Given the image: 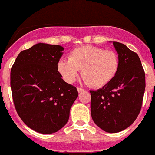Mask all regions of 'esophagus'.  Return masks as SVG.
Returning a JSON list of instances; mask_svg holds the SVG:
<instances>
[{"label":"esophagus","mask_w":155,"mask_h":155,"mask_svg":"<svg viewBox=\"0 0 155 155\" xmlns=\"http://www.w3.org/2000/svg\"><path fill=\"white\" fill-rule=\"evenodd\" d=\"M77 91H78V92H79V93H81V92H83L84 91V89H83V88H80V87H78L77 88Z\"/></svg>","instance_id":"1"}]
</instances>
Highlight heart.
Segmentation results:
<instances>
[{
    "label": "heart",
    "instance_id": "1",
    "mask_svg": "<svg viewBox=\"0 0 155 155\" xmlns=\"http://www.w3.org/2000/svg\"><path fill=\"white\" fill-rule=\"evenodd\" d=\"M118 55L94 45H84L72 49L68 60L61 59L58 71L64 81L72 84L82 69V76L92 87H102L114 80L119 70Z\"/></svg>",
    "mask_w": 155,
    "mask_h": 155
}]
</instances>
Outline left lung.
<instances>
[{
	"instance_id": "1",
	"label": "left lung",
	"mask_w": 155,
	"mask_h": 155,
	"mask_svg": "<svg viewBox=\"0 0 155 155\" xmlns=\"http://www.w3.org/2000/svg\"><path fill=\"white\" fill-rule=\"evenodd\" d=\"M118 53L119 70L114 79L91 94L94 122L110 133L121 132L137 118L145 91V72L136 53L125 45L113 41Z\"/></svg>"
}]
</instances>
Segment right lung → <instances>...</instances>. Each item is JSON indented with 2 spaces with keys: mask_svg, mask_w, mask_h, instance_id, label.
I'll list each match as a JSON object with an SVG mask.
<instances>
[{
  "mask_svg": "<svg viewBox=\"0 0 155 155\" xmlns=\"http://www.w3.org/2000/svg\"><path fill=\"white\" fill-rule=\"evenodd\" d=\"M64 48L38 43L23 50L11 69V89L18 115L34 131L51 134L67 124L78 97L76 88L61 79L58 63Z\"/></svg>",
  "mask_w": 155,
  "mask_h": 155,
  "instance_id": "right-lung-1",
  "label": "right lung"
}]
</instances>
